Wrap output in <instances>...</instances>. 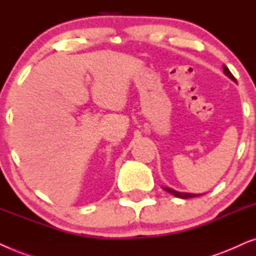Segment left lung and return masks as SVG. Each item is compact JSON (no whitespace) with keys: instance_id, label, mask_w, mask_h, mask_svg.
<instances>
[{"instance_id":"8db88e82","label":"left lung","mask_w":256,"mask_h":256,"mask_svg":"<svg viewBox=\"0 0 256 256\" xmlns=\"http://www.w3.org/2000/svg\"><path fill=\"white\" fill-rule=\"evenodd\" d=\"M224 73H225V74H226L227 76H228V78H230L232 80H236V78H234L232 73L230 72V70L227 68V66H226V65H224ZM163 188H164V190H166V192H169V194H174V197H178V198H182V199L194 198V197H199V196H200L199 194H188V192H178V191H176V190H172V188H168V186Z\"/></svg>"}]
</instances>
